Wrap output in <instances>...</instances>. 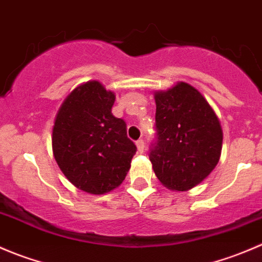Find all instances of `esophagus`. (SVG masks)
<instances>
[{
	"mask_svg": "<svg viewBox=\"0 0 262 262\" xmlns=\"http://www.w3.org/2000/svg\"><path fill=\"white\" fill-rule=\"evenodd\" d=\"M136 144H137V148H138V150L139 152H143L144 150V141L143 139H138V141L136 142Z\"/></svg>",
	"mask_w": 262,
	"mask_h": 262,
	"instance_id": "1",
	"label": "esophagus"
}]
</instances>
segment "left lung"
<instances>
[{
	"mask_svg": "<svg viewBox=\"0 0 262 262\" xmlns=\"http://www.w3.org/2000/svg\"><path fill=\"white\" fill-rule=\"evenodd\" d=\"M156 139L149 160L161 184L186 191L200 184L221 157V124L203 95L180 82L156 92Z\"/></svg>",
	"mask_w": 262,
	"mask_h": 262,
	"instance_id": "1",
	"label": "left lung"
}]
</instances>
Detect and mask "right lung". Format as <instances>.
Listing matches in <instances>:
<instances>
[{"instance_id": "1", "label": "right lung", "mask_w": 262, "mask_h": 262, "mask_svg": "<svg viewBox=\"0 0 262 262\" xmlns=\"http://www.w3.org/2000/svg\"><path fill=\"white\" fill-rule=\"evenodd\" d=\"M115 95L97 81L73 90L60 106L53 126V153L76 187L105 194L125 179L137 147L126 136V124L115 118Z\"/></svg>"}]
</instances>
